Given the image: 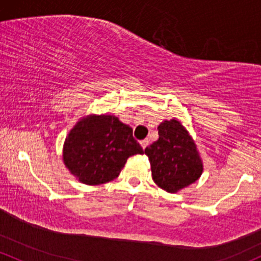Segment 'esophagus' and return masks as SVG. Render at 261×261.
<instances>
[{
  "mask_svg": "<svg viewBox=\"0 0 261 261\" xmlns=\"http://www.w3.org/2000/svg\"><path fill=\"white\" fill-rule=\"evenodd\" d=\"M140 145H141V147L145 150V148L148 146V140H141V141H140Z\"/></svg>",
  "mask_w": 261,
  "mask_h": 261,
  "instance_id": "obj_1",
  "label": "esophagus"
}]
</instances>
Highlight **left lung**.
<instances>
[{"mask_svg": "<svg viewBox=\"0 0 261 261\" xmlns=\"http://www.w3.org/2000/svg\"><path fill=\"white\" fill-rule=\"evenodd\" d=\"M159 140L145 148L157 187L177 193L199 178L203 161L187 128L177 119L159 125Z\"/></svg>", "mask_w": 261, "mask_h": 261, "instance_id": "obj_1", "label": "left lung"}]
</instances>
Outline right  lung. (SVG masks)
I'll return each instance as SVG.
<instances>
[{"label":"right lung","instance_id":"right-lung-1","mask_svg":"<svg viewBox=\"0 0 261 261\" xmlns=\"http://www.w3.org/2000/svg\"><path fill=\"white\" fill-rule=\"evenodd\" d=\"M144 153L133 128L110 114L80 117L63 145V162L80 183L98 186L115 179L126 161Z\"/></svg>","mask_w":261,"mask_h":261}]
</instances>
